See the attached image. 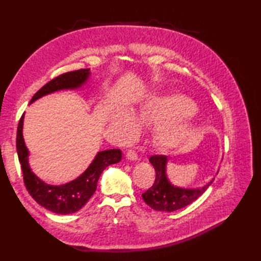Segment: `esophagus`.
Listing matches in <instances>:
<instances>
[{
	"label": "esophagus",
	"instance_id": "esophagus-1",
	"mask_svg": "<svg viewBox=\"0 0 261 261\" xmlns=\"http://www.w3.org/2000/svg\"><path fill=\"white\" fill-rule=\"evenodd\" d=\"M126 158L130 160H137L138 159V154L137 152L134 150V149H127L126 151Z\"/></svg>",
	"mask_w": 261,
	"mask_h": 261
}]
</instances>
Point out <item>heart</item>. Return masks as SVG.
I'll use <instances>...</instances> for the list:
<instances>
[{
    "label": "heart",
    "instance_id": "heart-1",
    "mask_svg": "<svg viewBox=\"0 0 261 261\" xmlns=\"http://www.w3.org/2000/svg\"><path fill=\"white\" fill-rule=\"evenodd\" d=\"M196 107L190 98L173 94L154 97L136 110L138 123L146 126H159L156 132L157 145L165 149L175 148L184 143L190 137L196 122ZM110 124L121 139L126 140L137 132V123L129 113H113Z\"/></svg>",
    "mask_w": 261,
    "mask_h": 261
}]
</instances>
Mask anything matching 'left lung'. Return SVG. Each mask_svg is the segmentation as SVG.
<instances>
[{"instance_id":"obj_1","label":"left lung","mask_w":261,"mask_h":261,"mask_svg":"<svg viewBox=\"0 0 261 261\" xmlns=\"http://www.w3.org/2000/svg\"><path fill=\"white\" fill-rule=\"evenodd\" d=\"M149 162L151 163L156 171V179L152 186L142 194V198L147 205L156 211L173 212V211L185 207L188 204L196 201L213 182V180H211L207 185L196 188V190L176 187L170 184L166 176L165 168L167 164V157L154 154L149 158Z\"/></svg>"}]
</instances>
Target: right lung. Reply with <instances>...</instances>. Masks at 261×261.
<instances>
[{
  "label": "right lung",
  "instance_id": "1",
  "mask_svg": "<svg viewBox=\"0 0 261 261\" xmlns=\"http://www.w3.org/2000/svg\"><path fill=\"white\" fill-rule=\"evenodd\" d=\"M90 74V69H79L55 77L33 95L30 103L53 92L80 87L87 81ZM23 115L24 114H22L21 116L18 124V131H16V151H18L27 191L39 205L54 213L70 214L77 212L84 206L88 199L95 193L98 178L103 170L108 166L120 162L122 158L121 150L120 149H109V150L99 151L90 165V167L79 178L60 186L48 185L39 179L29 167V163H28L29 152H28L23 136H22Z\"/></svg>",
  "mask_w": 261,
  "mask_h": 261
}]
</instances>
